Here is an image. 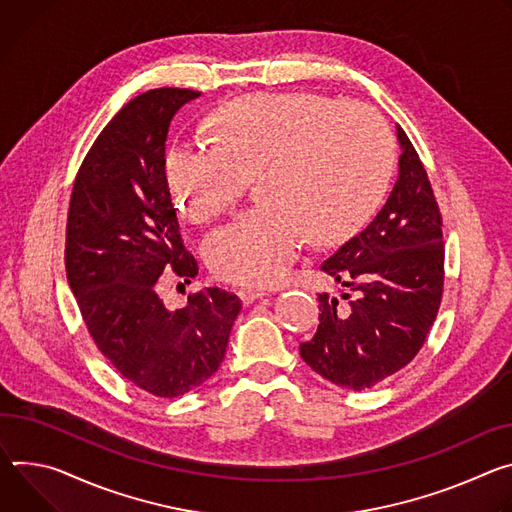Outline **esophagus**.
I'll return each mask as SVG.
<instances>
[{"instance_id":"1","label":"esophagus","mask_w":512,"mask_h":512,"mask_svg":"<svg viewBox=\"0 0 512 512\" xmlns=\"http://www.w3.org/2000/svg\"><path fill=\"white\" fill-rule=\"evenodd\" d=\"M238 295H240V299H242L244 305H250V303H254L256 299H262L266 293L260 291V289H240Z\"/></svg>"}]
</instances>
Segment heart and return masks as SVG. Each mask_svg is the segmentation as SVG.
Segmentation results:
<instances>
[{
  "mask_svg": "<svg viewBox=\"0 0 512 512\" xmlns=\"http://www.w3.org/2000/svg\"><path fill=\"white\" fill-rule=\"evenodd\" d=\"M209 130L215 144H170L162 173L191 223L234 207L256 181L260 205L203 242L213 274L234 285L278 280L303 234L317 242L346 234L372 207L390 170L388 124L362 101L252 93L215 109Z\"/></svg>",
  "mask_w": 512,
  "mask_h": 512,
  "instance_id": "heart-1",
  "label": "heart"
}]
</instances>
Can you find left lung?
Wrapping results in <instances>:
<instances>
[{"instance_id":"left-lung-1","label":"left lung","mask_w":512,"mask_h":512,"mask_svg":"<svg viewBox=\"0 0 512 512\" xmlns=\"http://www.w3.org/2000/svg\"><path fill=\"white\" fill-rule=\"evenodd\" d=\"M399 181L376 217L321 270L344 289L319 295V325L301 358L325 380L366 390L423 348L443 295V232L427 170L403 128Z\"/></svg>"}]
</instances>
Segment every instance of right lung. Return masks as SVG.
I'll return each instance as SVG.
<instances>
[{"mask_svg":"<svg viewBox=\"0 0 512 512\" xmlns=\"http://www.w3.org/2000/svg\"><path fill=\"white\" fill-rule=\"evenodd\" d=\"M199 95L162 87L126 103L83 158L67 217L65 268L87 331L113 368L160 399L217 372L242 309L217 287L177 311L158 297L162 272L185 282L199 272L162 173L170 120Z\"/></svg>","mask_w":512,"mask_h":512,"instance_id":"1","label":"right lung"}]
</instances>
